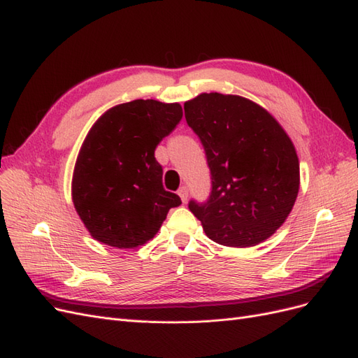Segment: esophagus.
<instances>
[{"label":"esophagus","instance_id":"obj_1","mask_svg":"<svg viewBox=\"0 0 358 358\" xmlns=\"http://www.w3.org/2000/svg\"><path fill=\"white\" fill-rule=\"evenodd\" d=\"M178 194H179L182 203H187V200H188V188L187 187H180Z\"/></svg>","mask_w":358,"mask_h":358}]
</instances>
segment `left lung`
Segmentation results:
<instances>
[{"mask_svg":"<svg viewBox=\"0 0 358 358\" xmlns=\"http://www.w3.org/2000/svg\"><path fill=\"white\" fill-rule=\"evenodd\" d=\"M206 150L212 192L189 201L213 242L249 248L285 222L300 188L294 143L275 116L241 95L203 92L183 104Z\"/></svg>","mask_w":358,"mask_h":358,"instance_id":"1","label":"left lung"}]
</instances>
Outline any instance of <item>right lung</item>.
<instances>
[{"label": "right lung", "instance_id": "right-lung-1", "mask_svg": "<svg viewBox=\"0 0 358 358\" xmlns=\"http://www.w3.org/2000/svg\"><path fill=\"white\" fill-rule=\"evenodd\" d=\"M182 119L179 103L134 100L110 107L91 127L71 179L74 209L96 242L145 245L182 201L162 188L155 148Z\"/></svg>", "mask_w": 358, "mask_h": 358}]
</instances>
